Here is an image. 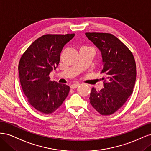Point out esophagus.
<instances>
[{
	"mask_svg": "<svg viewBox=\"0 0 151 151\" xmlns=\"http://www.w3.org/2000/svg\"><path fill=\"white\" fill-rule=\"evenodd\" d=\"M79 85H80V84H79V83L73 84H72V85L70 86V88H71V89H76V88H77V87H78Z\"/></svg>",
	"mask_w": 151,
	"mask_h": 151,
	"instance_id": "obj_1",
	"label": "esophagus"
}]
</instances>
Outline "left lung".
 <instances>
[{
	"label": "left lung",
	"mask_w": 151,
	"mask_h": 151,
	"mask_svg": "<svg viewBox=\"0 0 151 151\" xmlns=\"http://www.w3.org/2000/svg\"><path fill=\"white\" fill-rule=\"evenodd\" d=\"M86 36L101 52L105 78L104 88L91 89L90 103L102 115L116 112L133 93L136 64L130 50L116 36L105 33H86Z\"/></svg>",
	"instance_id": "obj_1"
}]
</instances>
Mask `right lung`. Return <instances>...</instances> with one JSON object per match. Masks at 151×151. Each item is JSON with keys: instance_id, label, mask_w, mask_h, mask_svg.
<instances>
[{"instance_id": "right-lung-1", "label": "right lung", "mask_w": 151, "mask_h": 151, "mask_svg": "<svg viewBox=\"0 0 151 151\" xmlns=\"http://www.w3.org/2000/svg\"><path fill=\"white\" fill-rule=\"evenodd\" d=\"M74 35H45L36 40L20 59L21 88L29 103L41 113L55 111L69 93V86L51 81L49 74L57 68L62 48Z\"/></svg>"}]
</instances>
